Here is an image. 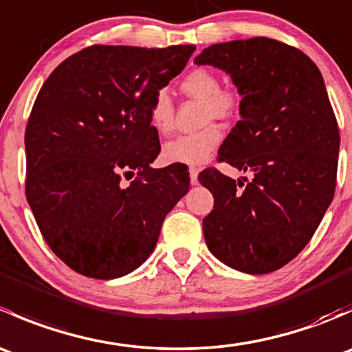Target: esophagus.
I'll use <instances>...</instances> for the list:
<instances>
[{
  "label": "esophagus",
  "instance_id": "34e87169",
  "mask_svg": "<svg viewBox=\"0 0 352 352\" xmlns=\"http://www.w3.org/2000/svg\"><path fill=\"white\" fill-rule=\"evenodd\" d=\"M197 175H199L197 166H189V177H190V184H192V186H196V184L199 182Z\"/></svg>",
  "mask_w": 352,
  "mask_h": 352
}]
</instances>
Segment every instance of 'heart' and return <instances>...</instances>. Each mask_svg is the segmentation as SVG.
Instances as JSON below:
<instances>
[{
  "label": "heart",
  "instance_id": "b5f03b06",
  "mask_svg": "<svg viewBox=\"0 0 352 352\" xmlns=\"http://www.w3.org/2000/svg\"><path fill=\"white\" fill-rule=\"evenodd\" d=\"M219 76L208 67L190 69L180 81V90L187 97L204 100V122L212 119H230L240 109V95L232 88H219ZM150 122L160 136L173 129V102L166 91H158L150 107ZM223 133L216 124H208L194 134H184L163 146V158L168 163L201 165L216 150Z\"/></svg>",
  "mask_w": 352,
  "mask_h": 352
}]
</instances>
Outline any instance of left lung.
I'll use <instances>...</instances> for the list:
<instances>
[{
    "instance_id": "1",
    "label": "left lung",
    "mask_w": 352,
    "mask_h": 352,
    "mask_svg": "<svg viewBox=\"0 0 352 352\" xmlns=\"http://www.w3.org/2000/svg\"><path fill=\"white\" fill-rule=\"evenodd\" d=\"M194 63L232 76L242 119L218 155L252 173L239 182L199 173L214 197L204 240L228 267L267 274L303 250L333 199L340 138L324 78L307 54L267 37L209 45Z\"/></svg>"
}]
</instances>
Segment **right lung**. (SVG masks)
<instances>
[{
  "label": "right lung",
  "instance_id": "add662e5",
  "mask_svg": "<svg viewBox=\"0 0 352 352\" xmlns=\"http://www.w3.org/2000/svg\"><path fill=\"white\" fill-rule=\"evenodd\" d=\"M194 51L91 45L42 85L25 131V194L44 240L73 271L133 272L189 190L182 165L150 166L160 153L150 107Z\"/></svg>",
  "mask_w": 352,
  "mask_h": 352
}]
</instances>
